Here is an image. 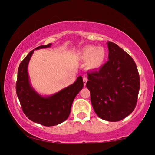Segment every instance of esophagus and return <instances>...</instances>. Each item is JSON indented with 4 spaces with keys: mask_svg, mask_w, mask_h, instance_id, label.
<instances>
[{
    "mask_svg": "<svg viewBox=\"0 0 155 155\" xmlns=\"http://www.w3.org/2000/svg\"><path fill=\"white\" fill-rule=\"evenodd\" d=\"M87 82V78L85 77V76H84V77H83V83H84V86L86 85Z\"/></svg>",
    "mask_w": 155,
    "mask_h": 155,
    "instance_id": "esophagus-1",
    "label": "esophagus"
}]
</instances>
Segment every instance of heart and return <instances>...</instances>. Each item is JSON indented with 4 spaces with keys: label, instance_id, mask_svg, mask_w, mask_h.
I'll return each mask as SVG.
<instances>
[{
    "label": "heart",
    "instance_id": "obj_1",
    "mask_svg": "<svg viewBox=\"0 0 155 155\" xmlns=\"http://www.w3.org/2000/svg\"><path fill=\"white\" fill-rule=\"evenodd\" d=\"M78 56L82 61H87L89 69L99 68L104 64L107 58V52L101 46H86L78 53Z\"/></svg>",
    "mask_w": 155,
    "mask_h": 155
}]
</instances>
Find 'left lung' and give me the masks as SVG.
<instances>
[{"label":"left lung","mask_w":155,"mask_h":155,"mask_svg":"<svg viewBox=\"0 0 155 155\" xmlns=\"http://www.w3.org/2000/svg\"><path fill=\"white\" fill-rule=\"evenodd\" d=\"M109 61L98 71L87 72L86 87L95 113L116 122L132 113L140 90V78L133 59L117 44L108 41Z\"/></svg>","instance_id":"8db88e82"}]
</instances>
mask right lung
<instances>
[{"instance_id": "right-lung-1", "label": "right lung", "mask_w": 155, "mask_h": 155, "mask_svg": "<svg viewBox=\"0 0 155 155\" xmlns=\"http://www.w3.org/2000/svg\"><path fill=\"white\" fill-rule=\"evenodd\" d=\"M52 44L42 45L35 50L49 48ZM35 50L31 51L20 63L18 71L16 92L22 111L31 121L45 126H54L64 122L71 113L72 104L83 87L82 76L73 84L49 96H43L31 85L28 65Z\"/></svg>"}]
</instances>
